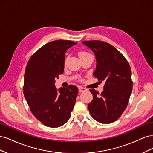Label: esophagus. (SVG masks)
I'll use <instances>...</instances> for the list:
<instances>
[{"instance_id":"34e87169","label":"esophagus","mask_w":153,"mask_h":153,"mask_svg":"<svg viewBox=\"0 0 153 153\" xmlns=\"http://www.w3.org/2000/svg\"><path fill=\"white\" fill-rule=\"evenodd\" d=\"M78 91H79V92H84V91H87V89L85 87L80 86V87H78Z\"/></svg>"}]
</instances>
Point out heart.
I'll return each instance as SVG.
<instances>
[{
	"label": "heart",
	"mask_w": 153,
	"mask_h": 153,
	"mask_svg": "<svg viewBox=\"0 0 153 153\" xmlns=\"http://www.w3.org/2000/svg\"><path fill=\"white\" fill-rule=\"evenodd\" d=\"M79 56L80 57H86V56H92V55L87 52H80L79 53Z\"/></svg>",
	"instance_id": "heart-1"
}]
</instances>
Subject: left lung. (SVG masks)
Segmentation results:
<instances>
[{
    "instance_id": "1",
    "label": "left lung",
    "mask_w": 153,
    "mask_h": 153,
    "mask_svg": "<svg viewBox=\"0 0 153 153\" xmlns=\"http://www.w3.org/2000/svg\"><path fill=\"white\" fill-rule=\"evenodd\" d=\"M94 52L96 68L93 75L101 82L105 81L100 94L90 89L93 99L88 105L89 112L96 121L110 124L117 120L126 109L132 88L131 71L124 55L112 45L104 41H82Z\"/></svg>"
}]
</instances>
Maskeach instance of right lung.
<instances>
[{"label":"right lung","mask_w":153,"mask_h":153,"mask_svg":"<svg viewBox=\"0 0 153 153\" xmlns=\"http://www.w3.org/2000/svg\"><path fill=\"white\" fill-rule=\"evenodd\" d=\"M76 43L56 40L43 46L32 55L27 64L24 94L35 117L45 126L57 128L70 117L78 89L70 85L58 90L55 79L64 72L65 53Z\"/></svg>","instance_id":"add662e5"}]
</instances>
